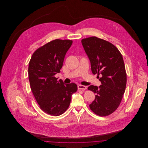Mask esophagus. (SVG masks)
I'll return each mask as SVG.
<instances>
[{
  "label": "esophagus",
  "mask_w": 148,
  "mask_h": 148,
  "mask_svg": "<svg viewBox=\"0 0 148 148\" xmlns=\"http://www.w3.org/2000/svg\"><path fill=\"white\" fill-rule=\"evenodd\" d=\"M77 88L78 89H81V90H85L87 89V86H84L83 85H79L77 86Z\"/></svg>",
  "instance_id": "esophagus-1"
}]
</instances>
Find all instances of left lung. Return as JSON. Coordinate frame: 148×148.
<instances>
[{"mask_svg":"<svg viewBox=\"0 0 148 148\" xmlns=\"http://www.w3.org/2000/svg\"><path fill=\"white\" fill-rule=\"evenodd\" d=\"M82 43L92 74L102 75L99 79L101 85L88 88L96 94L90 109L99 116H108L117 109L125 90L127 73L123 56L113 44L96 36L83 39Z\"/></svg>","mask_w":148,"mask_h":148,"instance_id":"left-lung-1","label":"left lung"}]
</instances>
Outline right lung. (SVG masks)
I'll return each mask as SVG.
<instances>
[{
  "mask_svg": "<svg viewBox=\"0 0 148 148\" xmlns=\"http://www.w3.org/2000/svg\"><path fill=\"white\" fill-rule=\"evenodd\" d=\"M71 40L56 39L36 50L29 63L30 88L40 109L53 116L63 114L69 108L76 84H64L55 75L60 72Z\"/></svg>",
  "mask_w": 148,
  "mask_h": 148,
  "instance_id": "add662e5",
  "label": "right lung"
}]
</instances>
